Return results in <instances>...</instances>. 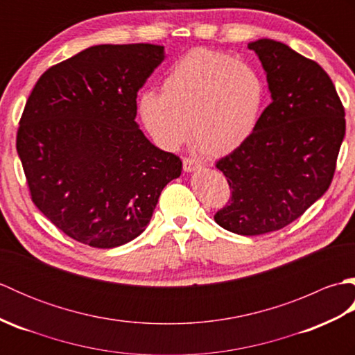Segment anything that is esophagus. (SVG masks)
<instances>
[{
	"mask_svg": "<svg viewBox=\"0 0 355 355\" xmlns=\"http://www.w3.org/2000/svg\"><path fill=\"white\" fill-rule=\"evenodd\" d=\"M183 168L186 172H192V171H197L201 168V163H198L195 158L191 157H184L183 158Z\"/></svg>",
	"mask_w": 355,
	"mask_h": 355,
	"instance_id": "34e87169",
	"label": "esophagus"
}]
</instances>
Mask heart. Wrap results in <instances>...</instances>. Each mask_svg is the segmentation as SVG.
Segmentation results:
<instances>
[{
  "label": "heart",
  "mask_w": 355,
  "mask_h": 355,
  "mask_svg": "<svg viewBox=\"0 0 355 355\" xmlns=\"http://www.w3.org/2000/svg\"><path fill=\"white\" fill-rule=\"evenodd\" d=\"M267 87L253 65L227 53L197 49L173 64L162 94L139 99L143 125L158 146L173 150L191 137L209 155L239 148L259 123Z\"/></svg>",
  "instance_id": "1"
}]
</instances>
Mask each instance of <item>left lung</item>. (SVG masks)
<instances>
[{
    "instance_id": "8db88e82",
    "label": "left lung",
    "mask_w": 355,
    "mask_h": 355,
    "mask_svg": "<svg viewBox=\"0 0 355 355\" xmlns=\"http://www.w3.org/2000/svg\"><path fill=\"white\" fill-rule=\"evenodd\" d=\"M267 73L271 103L243 145L216 162L230 187L215 214L244 236L284 229L333 182L345 137V108L322 67L271 40L248 44Z\"/></svg>"
}]
</instances>
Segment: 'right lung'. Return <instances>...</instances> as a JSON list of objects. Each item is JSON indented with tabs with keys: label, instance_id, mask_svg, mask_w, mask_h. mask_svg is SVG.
Masks as SVG:
<instances>
[{
	"label": "right lung",
	"instance_id": "right-lung-1",
	"mask_svg": "<svg viewBox=\"0 0 355 355\" xmlns=\"http://www.w3.org/2000/svg\"><path fill=\"white\" fill-rule=\"evenodd\" d=\"M163 45H94L50 67L19 119L17 149L35 206L67 236L96 248L146 229L182 158L137 123V92Z\"/></svg>",
	"mask_w": 355,
	"mask_h": 355
}]
</instances>
